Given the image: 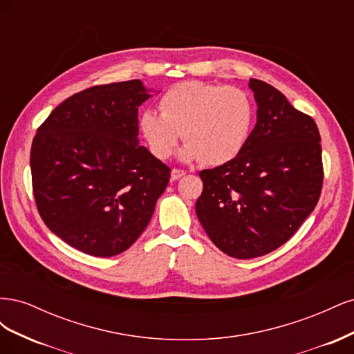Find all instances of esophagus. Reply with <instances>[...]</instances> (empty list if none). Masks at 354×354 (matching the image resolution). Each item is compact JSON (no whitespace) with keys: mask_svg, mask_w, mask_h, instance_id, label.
<instances>
[{"mask_svg":"<svg viewBox=\"0 0 354 354\" xmlns=\"http://www.w3.org/2000/svg\"><path fill=\"white\" fill-rule=\"evenodd\" d=\"M183 176H186V171H183V169L174 168L173 171H171V178H173V180H178V178L183 177Z\"/></svg>","mask_w":354,"mask_h":354,"instance_id":"34e87169","label":"esophagus"}]
</instances>
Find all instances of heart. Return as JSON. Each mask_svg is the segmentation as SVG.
I'll return each mask as SVG.
<instances>
[{"mask_svg": "<svg viewBox=\"0 0 354 354\" xmlns=\"http://www.w3.org/2000/svg\"><path fill=\"white\" fill-rule=\"evenodd\" d=\"M159 111L140 116V131L152 155L168 159L181 136L186 143L181 158L212 167L230 162L243 151L255 115L243 90L202 81L176 84L160 97Z\"/></svg>", "mask_w": 354, "mask_h": 354, "instance_id": "1", "label": "heart"}]
</instances>
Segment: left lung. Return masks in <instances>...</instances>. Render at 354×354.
<instances>
[{"instance_id":"obj_1","label":"left lung","mask_w":354,"mask_h":354,"mask_svg":"<svg viewBox=\"0 0 354 354\" xmlns=\"http://www.w3.org/2000/svg\"><path fill=\"white\" fill-rule=\"evenodd\" d=\"M257 124L243 151L227 164L203 169L196 216L209 239L233 259L279 248L312 214L324 183L322 146L312 116L285 95L250 80Z\"/></svg>"}]
</instances>
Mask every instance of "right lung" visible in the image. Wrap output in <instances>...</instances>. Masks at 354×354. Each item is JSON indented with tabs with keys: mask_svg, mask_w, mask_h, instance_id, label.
Segmentation results:
<instances>
[{
	"mask_svg": "<svg viewBox=\"0 0 354 354\" xmlns=\"http://www.w3.org/2000/svg\"><path fill=\"white\" fill-rule=\"evenodd\" d=\"M140 80L94 85L42 122L30 147L32 190L46 226L75 250L113 257L152 218L171 168L138 143Z\"/></svg>",
	"mask_w": 354,
	"mask_h": 354,
	"instance_id": "add662e5",
	"label": "right lung"
}]
</instances>
